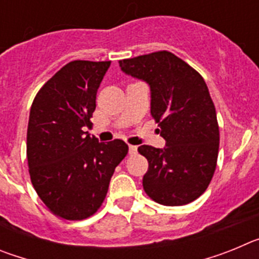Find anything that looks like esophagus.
I'll return each instance as SVG.
<instances>
[{"instance_id": "1", "label": "esophagus", "mask_w": 259, "mask_h": 259, "mask_svg": "<svg viewBox=\"0 0 259 259\" xmlns=\"http://www.w3.org/2000/svg\"><path fill=\"white\" fill-rule=\"evenodd\" d=\"M128 153H130V154H131V155L136 154V153H137V146H135V145H130V146H128Z\"/></svg>"}]
</instances>
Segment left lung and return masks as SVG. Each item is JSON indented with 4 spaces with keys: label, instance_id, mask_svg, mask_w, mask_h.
<instances>
[{
    "label": "left lung",
    "instance_id": "left-lung-1",
    "mask_svg": "<svg viewBox=\"0 0 259 259\" xmlns=\"http://www.w3.org/2000/svg\"><path fill=\"white\" fill-rule=\"evenodd\" d=\"M119 66L149 84L150 114L166 140L163 149H137L149 162L144 191L164 206L192 202L209 187L219 150L217 113L205 80L166 50L123 59Z\"/></svg>",
    "mask_w": 259,
    "mask_h": 259
}]
</instances>
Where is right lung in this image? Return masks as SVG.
<instances>
[{
  "mask_svg": "<svg viewBox=\"0 0 259 259\" xmlns=\"http://www.w3.org/2000/svg\"><path fill=\"white\" fill-rule=\"evenodd\" d=\"M110 61H72L38 91L27 130L29 176L48 209L67 221L95 214L115 167L128 153L124 141L98 143L91 125L97 89Z\"/></svg>",
  "mask_w": 259,
  "mask_h": 259,
  "instance_id": "right-lung-1",
  "label": "right lung"
}]
</instances>
